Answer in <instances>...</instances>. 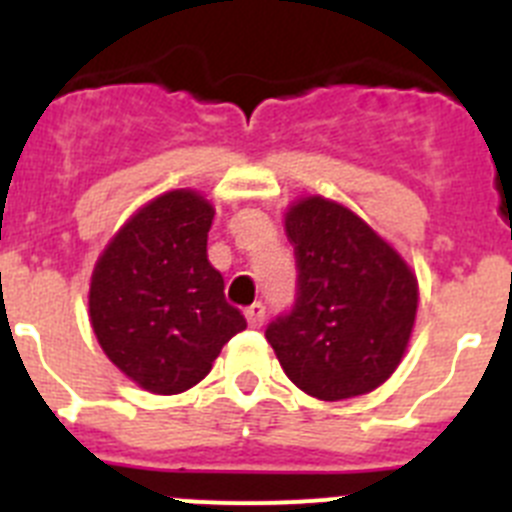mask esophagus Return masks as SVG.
<instances>
[{
  "instance_id": "1",
  "label": "esophagus",
  "mask_w": 512,
  "mask_h": 512,
  "mask_svg": "<svg viewBox=\"0 0 512 512\" xmlns=\"http://www.w3.org/2000/svg\"><path fill=\"white\" fill-rule=\"evenodd\" d=\"M264 318H266V307L261 305V302H253L251 307H246V320L251 328H261V325H264Z\"/></svg>"
}]
</instances>
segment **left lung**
Segmentation results:
<instances>
[{"mask_svg": "<svg viewBox=\"0 0 512 512\" xmlns=\"http://www.w3.org/2000/svg\"><path fill=\"white\" fill-rule=\"evenodd\" d=\"M295 243V310L266 328L284 374L325 402L377 390L408 351L418 277L354 210L320 194L284 212Z\"/></svg>", "mask_w": 512, "mask_h": 512, "instance_id": "left-lung-1", "label": "left lung"}]
</instances>
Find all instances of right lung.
<instances>
[{"instance_id":"1","label":"right lung","mask_w":512,"mask_h":512,"mask_svg":"<svg viewBox=\"0 0 512 512\" xmlns=\"http://www.w3.org/2000/svg\"><path fill=\"white\" fill-rule=\"evenodd\" d=\"M215 207L171 189L128 217L99 253L89 323L104 356L140 390L179 395L210 374L225 343L246 328L207 259Z\"/></svg>"}]
</instances>
